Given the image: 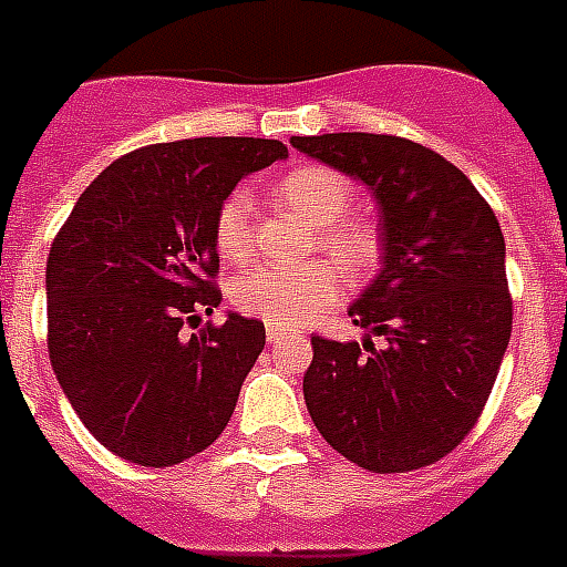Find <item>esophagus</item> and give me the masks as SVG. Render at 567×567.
<instances>
[{"instance_id": "obj_1", "label": "esophagus", "mask_w": 567, "mask_h": 567, "mask_svg": "<svg viewBox=\"0 0 567 567\" xmlns=\"http://www.w3.org/2000/svg\"><path fill=\"white\" fill-rule=\"evenodd\" d=\"M287 336H290V332H287V329H280V327H268V329H265V339L271 341V344H277V341H284V339H287Z\"/></svg>"}]
</instances>
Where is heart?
Returning a JSON list of instances; mask_svg holds the SVG:
<instances>
[{"instance_id": "obj_1", "label": "heart", "mask_w": 567, "mask_h": 567, "mask_svg": "<svg viewBox=\"0 0 567 567\" xmlns=\"http://www.w3.org/2000/svg\"><path fill=\"white\" fill-rule=\"evenodd\" d=\"M275 198L317 226V247L339 265L344 275L363 277L375 262L379 240L363 219H351L354 188L336 171L320 164L292 167L277 179ZM216 250L226 262H244L252 250V200L247 192H231L213 223ZM341 275L327 262L308 268H250L235 277L231 302L238 311L259 317L271 327H296L341 296Z\"/></svg>"}]
</instances>
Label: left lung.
Returning a JSON list of instances; mask_svg holds the SVG:
<instances>
[{
	"instance_id": "8db88e82",
	"label": "left lung",
	"mask_w": 567,
	"mask_h": 567,
	"mask_svg": "<svg viewBox=\"0 0 567 567\" xmlns=\"http://www.w3.org/2000/svg\"><path fill=\"white\" fill-rule=\"evenodd\" d=\"M290 143L372 192L381 240V271L348 308L363 344L311 336L305 405L357 467H427L473 431L507 351L513 302L495 213L455 164L403 136Z\"/></svg>"
}]
</instances>
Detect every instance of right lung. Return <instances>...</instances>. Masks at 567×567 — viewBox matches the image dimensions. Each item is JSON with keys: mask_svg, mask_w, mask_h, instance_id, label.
<instances>
[{"mask_svg": "<svg viewBox=\"0 0 567 567\" xmlns=\"http://www.w3.org/2000/svg\"><path fill=\"white\" fill-rule=\"evenodd\" d=\"M287 158L280 140L195 136L136 148L84 188L45 268L48 357L87 431L140 467H174L226 431L265 348L228 311L213 223L240 179Z\"/></svg>", "mask_w": 567, "mask_h": 567, "instance_id": "obj_1", "label": "right lung"}]
</instances>
